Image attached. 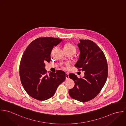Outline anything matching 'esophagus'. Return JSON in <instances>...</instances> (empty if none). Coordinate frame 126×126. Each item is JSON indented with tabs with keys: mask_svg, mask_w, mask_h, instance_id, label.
Wrapping results in <instances>:
<instances>
[{
	"mask_svg": "<svg viewBox=\"0 0 126 126\" xmlns=\"http://www.w3.org/2000/svg\"><path fill=\"white\" fill-rule=\"evenodd\" d=\"M69 79V73H66V79L68 80Z\"/></svg>",
	"mask_w": 126,
	"mask_h": 126,
	"instance_id": "1",
	"label": "esophagus"
}]
</instances>
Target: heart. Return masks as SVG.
Here are the masks:
<instances>
[{"mask_svg": "<svg viewBox=\"0 0 126 126\" xmlns=\"http://www.w3.org/2000/svg\"><path fill=\"white\" fill-rule=\"evenodd\" d=\"M64 50L65 52H76L75 47L70 43H67L64 46Z\"/></svg>", "mask_w": 126, "mask_h": 126, "instance_id": "1", "label": "heart"}]
</instances>
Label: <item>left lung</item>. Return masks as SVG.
Instances as JSON below:
<instances>
[{
  "instance_id": "obj_1",
  "label": "left lung",
  "mask_w": 126,
  "mask_h": 126,
  "mask_svg": "<svg viewBox=\"0 0 126 126\" xmlns=\"http://www.w3.org/2000/svg\"><path fill=\"white\" fill-rule=\"evenodd\" d=\"M80 54L75 67L84 71L83 77L69 74L75 85L69 91L70 96L81 102H86L95 98L101 91L108 76L106 58L101 49L95 42L80 40L78 44Z\"/></svg>"
}]
</instances>
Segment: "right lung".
<instances>
[{
    "instance_id": "right-lung-1",
    "label": "right lung",
    "mask_w": 126,
    "mask_h": 126,
    "mask_svg": "<svg viewBox=\"0 0 126 126\" xmlns=\"http://www.w3.org/2000/svg\"><path fill=\"white\" fill-rule=\"evenodd\" d=\"M62 41L52 37L38 38L31 42L25 51L19 67V74L24 88L32 98L45 100L52 97L59 84L66 79L65 72L57 70L47 75L46 62L51 61L54 46Z\"/></svg>"
}]
</instances>
